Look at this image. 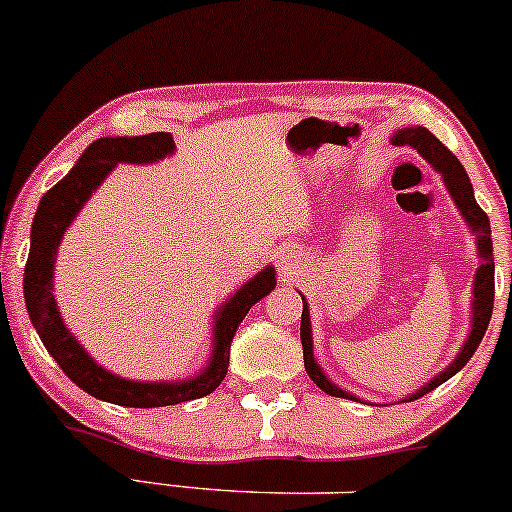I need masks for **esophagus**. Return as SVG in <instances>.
<instances>
[{
  "label": "esophagus",
  "mask_w": 512,
  "mask_h": 512,
  "mask_svg": "<svg viewBox=\"0 0 512 512\" xmlns=\"http://www.w3.org/2000/svg\"><path fill=\"white\" fill-rule=\"evenodd\" d=\"M281 269H283V272H288V269H286V267H283V264H281Z\"/></svg>",
  "instance_id": "1"
}]
</instances>
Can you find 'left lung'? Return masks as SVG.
Instances as JSON below:
<instances>
[{"label": "left lung", "instance_id": "8db88e82", "mask_svg": "<svg viewBox=\"0 0 512 512\" xmlns=\"http://www.w3.org/2000/svg\"><path fill=\"white\" fill-rule=\"evenodd\" d=\"M393 145H410L415 147L420 155L427 159L429 164L434 166V171H439L443 183H446V190L451 193L455 207H458L460 217L465 219L467 229L474 236V243H477V257L479 267L474 272L472 281V300H470V331H467V338L463 348L458 350L455 360L446 369H441L436 377H432L427 384L420 386L417 391H412L410 396L400 398V403H410V400L422 398L424 393L434 391L436 386H441L443 381H448L453 374H458L460 369L467 365V360L474 355V350L479 348L482 338L486 334V326L491 322V312H494V240H491V226L489 217L484 214V209L477 205L474 200V188L470 183V176L463 169V164L458 162V157L453 155L448 147L441 145V140L427 131L424 126H408L400 128V131L393 133L391 138ZM303 298V317H300V343H303V360L305 369L310 374V379L322 389L324 393L336 398H348V400H360L353 393L346 389H338V386L324 374V369L319 367L315 357V341H312V322H310V305H307L305 295Z\"/></svg>", "mask_w": 512, "mask_h": 512}]
</instances>
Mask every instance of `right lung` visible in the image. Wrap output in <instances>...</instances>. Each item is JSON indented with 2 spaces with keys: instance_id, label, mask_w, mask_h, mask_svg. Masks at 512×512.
Here are the masks:
<instances>
[{
  "instance_id": "add662e5",
  "label": "right lung",
  "mask_w": 512,
  "mask_h": 512,
  "mask_svg": "<svg viewBox=\"0 0 512 512\" xmlns=\"http://www.w3.org/2000/svg\"><path fill=\"white\" fill-rule=\"evenodd\" d=\"M174 152L176 143L171 133L133 135V138L116 135V138L95 140L90 147H85L69 174L42 195L33 229H30L23 293H26L30 322L38 331L40 341L45 343L47 353L57 360V365L64 369L73 384L90 396L114 405H126V408H164V405L186 403V400L212 393L226 377L231 341L236 336L238 324L243 322L252 305L260 303L264 295L276 288V272L272 264H267L262 272L245 281L231 298H226V303L214 310L212 350H209L205 367L197 369L188 379L138 381L119 377V374L104 369L71 334V329L61 319L52 293L54 264H57L61 238L116 164H155L162 162L164 157H171Z\"/></svg>"
}]
</instances>
